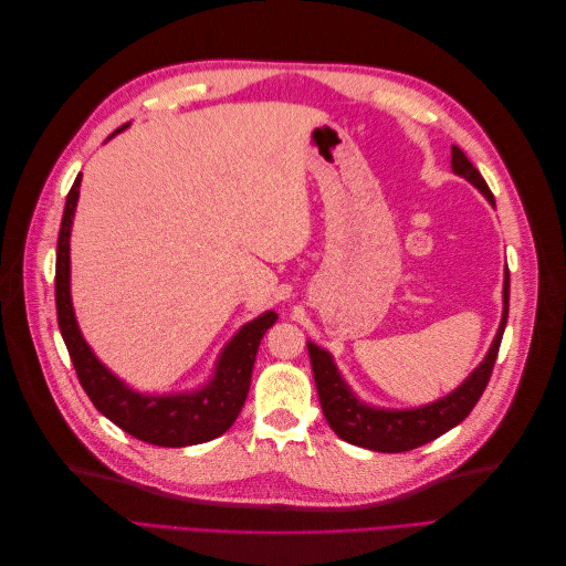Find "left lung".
<instances>
[{
	"label": "left lung",
	"instance_id": "8db88e82",
	"mask_svg": "<svg viewBox=\"0 0 566 566\" xmlns=\"http://www.w3.org/2000/svg\"><path fill=\"white\" fill-rule=\"evenodd\" d=\"M451 165L455 175L472 181L479 191L486 196V200L495 205L484 177L476 172V167L468 160L465 153H462L458 146H451ZM503 302L505 306H503L501 328L482 366H479L453 394H449V397L413 410H375L364 406L361 401H356V397L347 389V385L342 382L335 364L331 361V354L318 349L310 342V358H312V370H314L321 408H323L325 420H328V424L333 427V432L345 441L354 443V447L382 451V453H403V451H413L422 447V443L434 441L443 432L453 430L455 424H460L472 413V408L476 406L479 397H482L491 380L495 358H499L501 339L507 323V306H510L507 271H505Z\"/></svg>",
	"mask_w": 566,
	"mask_h": 566
}]
</instances>
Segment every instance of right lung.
<instances>
[{
    "mask_svg": "<svg viewBox=\"0 0 566 566\" xmlns=\"http://www.w3.org/2000/svg\"><path fill=\"white\" fill-rule=\"evenodd\" d=\"M80 179L82 177L75 179L71 193L65 198V210L59 229L56 316L82 389L87 391L98 413H104L119 430H125L134 439L153 443V447H193V443L224 434L235 422L248 399L256 349H260L264 333L279 321V314L266 312L264 316L243 325V331L229 342V347L221 354L214 380L202 391L186 394V397H142V394L127 389L96 361L87 342L80 335L73 314L71 254H67L71 243L67 241H71Z\"/></svg>",
    "mask_w": 566,
    "mask_h": 566,
    "instance_id": "right-lung-1",
    "label": "right lung"
}]
</instances>
